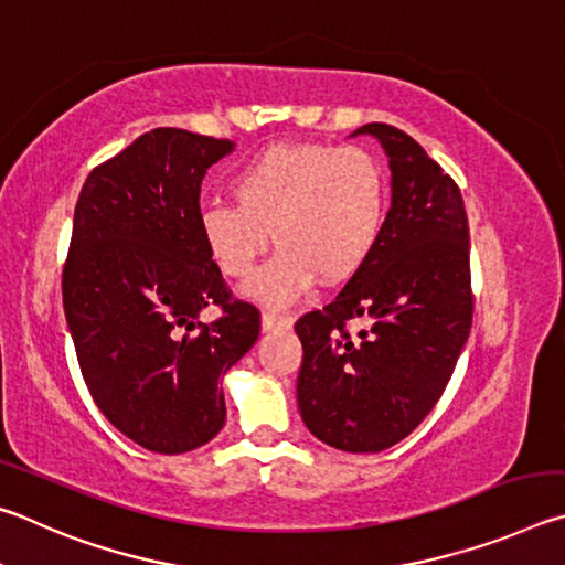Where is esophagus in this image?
<instances>
[{
	"label": "esophagus",
	"instance_id": "esophagus-1",
	"mask_svg": "<svg viewBox=\"0 0 565 565\" xmlns=\"http://www.w3.org/2000/svg\"><path fill=\"white\" fill-rule=\"evenodd\" d=\"M292 320L288 315H277V312H263V330L273 332V330H288Z\"/></svg>",
	"mask_w": 565,
	"mask_h": 565
}]
</instances>
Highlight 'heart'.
Returning <instances> with one entry per match:
<instances>
[{
	"label": "heart",
	"mask_w": 565,
	"mask_h": 565,
	"mask_svg": "<svg viewBox=\"0 0 565 565\" xmlns=\"http://www.w3.org/2000/svg\"><path fill=\"white\" fill-rule=\"evenodd\" d=\"M235 203H207L198 227L225 277L243 280L267 250L247 295L282 308L310 290L315 275L334 285L367 263L387 217L390 185L380 158L360 146H273L231 178Z\"/></svg>",
	"instance_id": "obj_1"
}]
</instances>
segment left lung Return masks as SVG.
I'll return each mask as SVG.
<instances>
[{
    "instance_id": "obj_1",
    "label": "left lung",
    "mask_w": 565,
    "mask_h": 565,
    "mask_svg": "<svg viewBox=\"0 0 565 565\" xmlns=\"http://www.w3.org/2000/svg\"><path fill=\"white\" fill-rule=\"evenodd\" d=\"M392 168V207L372 255L338 298L295 322L298 404L320 441L374 454L419 427L471 330L469 223L454 178L409 134L367 124ZM367 331L352 339L349 322Z\"/></svg>"
}]
</instances>
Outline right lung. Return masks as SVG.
<instances>
[{"mask_svg":"<svg viewBox=\"0 0 565 565\" xmlns=\"http://www.w3.org/2000/svg\"><path fill=\"white\" fill-rule=\"evenodd\" d=\"M231 151L227 138L153 128L96 166L76 201L62 295L78 367L104 417L156 454L223 429L217 384L260 334L198 227L203 175ZM207 303L222 315L205 326Z\"/></svg>","mask_w":565,"mask_h":565,"instance_id":"right-lung-1","label":"right lung"}]
</instances>
